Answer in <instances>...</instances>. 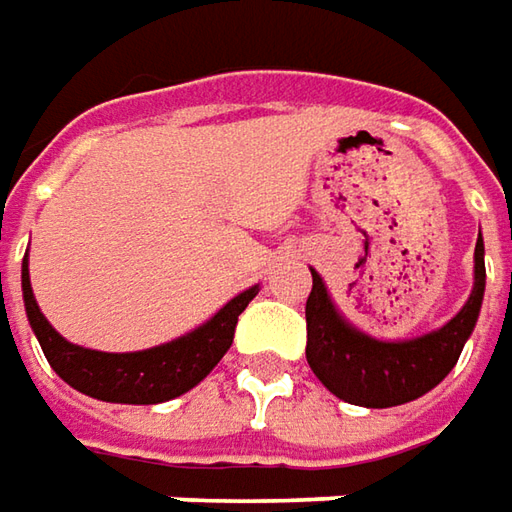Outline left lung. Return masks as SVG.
Here are the masks:
<instances>
[{"instance_id":"1","label":"left lung","mask_w":512,"mask_h":512,"mask_svg":"<svg viewBox=\"0 0 512 512\" xmlns=\"http://www.w3.org/2000/svg\"><path fill=\"white\" fill-rule=\"evenodd\" d=\"M307 296V364L333 396L359 407H396L433 390L456 367L464 342L479 322L484 299V239L473 253V290L464 307L424 336L387 342L364 333L330 299L316 270Z\"/></svg>"}]
</instances>
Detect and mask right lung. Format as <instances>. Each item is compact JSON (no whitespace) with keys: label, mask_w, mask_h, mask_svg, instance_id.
<instances>
[{"label":"right lung","mask_w":512,"mask_h":512,"mask_svg":"<svg viewBox=\"0 0 512 512\" xmlns=\"http://www.w3.org/2000/svg\"><path fill=\"white\" fill-rule=\"evenodd\" d=\"M256 293L259 285L247 287L239 296H233L219 313H213L205 325L173 342L156 344L136 353H102V350L79 347L56 333V327L50 325L36 305L30 287L28 256L22 259L25 313L42 344L45 359L73 390L99 402L159 404L193 390L230 350L239 313L250 305Z\"/></svg>","instance_id":"right-lung-1"}]
</instances>
